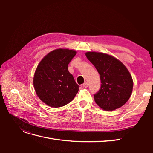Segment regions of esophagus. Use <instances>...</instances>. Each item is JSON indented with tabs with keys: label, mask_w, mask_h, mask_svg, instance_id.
I'll list each match as a JSON object with an SVG mask.
<instances>
[{
	"label": "esophagus",
	"mask_w": 153,
	"mask_h": 153,
	"mask_svg": "<svg viewBox=\"0 0 153 153\" xmlns=\"http://www.w3.org/2000/svg\"><path fill=\"white\" fill-rule=\"evenodd\" d=\"M83 86H84V87H85V88L87 87L88 86H89V83H88V82H85L84 84H83Z\"/></svg>",
	"instance_id": "34e87169"
}]
</instances>
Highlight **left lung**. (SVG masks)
<instances>
[{
	"label": "left lung",
	"instance_id": "1",
	"mask_svg": "<svg viewBox=\"0 0 153 153\" xmlns=\"http://www.w3.org/2000/svg\"><path fill=\"white\" fill-rule=\"evenodd\" d=\"M85 55L100 75V89L94 94L96 103L107 111L121 107L130 98L133 90V82L128 69L108 54L88 52Z\"/></svg>",
	"mask_w": 153,
	"mask_h": 153
}]
</instances>
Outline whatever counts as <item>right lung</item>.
<instances>
[{
  "label": "right lung",
  "instance_id": "right-lung-1",
  "mask_svg": "<svg viewBox=\"0 0 153 153\" xmlns=\"http://www.w3.org/2000/svg\"><path fill=\"white\" fill-rule=\"evenodd\" d=\"M75 50L59 48L48 53L37 67L33 78L38 98L51 107L58 108L70 103L78 91V85L68 71V64Z\"/></svg>",
  "mask_w": 153,
  "mask_h": 153
}]
</instances>
